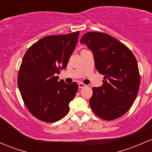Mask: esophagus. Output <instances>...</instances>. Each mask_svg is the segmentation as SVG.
Listing matches in <instances>:
<instances>
[{"label": "esophagus", "mask_w": 152, "mask_h": 152, "mask_svg": "<svg viewBox=\"0 0 152 152\" xmlns=\"http://www.w3.org/2000/svg\"><path fill=\"white\" fill-rule=\"evenodd\" d=\"M85 86H86V85H85L84 83H78V87H79V88H84Z\"/></svg>", "instance_id": "1"}]
</instances>
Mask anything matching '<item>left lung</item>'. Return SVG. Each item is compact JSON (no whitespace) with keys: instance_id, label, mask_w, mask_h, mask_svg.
Returning a JSON list of instances; mask_svg holds the SVG:
<instances>
[{"instance_id":"8db88e82","label":"left lung","mask_w":152,"mask_h":152,"mask_svg":"<svg viewBox=\"0 0 152 152\" xmlns=\"http://www.w3.org/2000/svg\"><path fill=\"white\" fill-rule=\"evenodd\" d=\"M80 42L91 50L96 69L104 76L102 86L92 88V111L107 121L119 118L130 109L139 91L137 59L124 44L106 34L86 33Z\"/></svg>"}]
</instances>
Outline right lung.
Returning <instances> with one entry per match:
<instances>
[{
    "label": "right lung",
    "mask_w": 152,
    "mask_h": 152,
    "mask_svg": "<svg viewBox=\"0 0 152 152\" xmlns=\"http://www.w3.org/2000/svg\"><path fill=\"white\" fill-rule=\"evenodd\" d=\"M79 32L48 36L26 52L18 71V86L24 104L35 117L55 122L69 111V103L78 91L76 82L58 81L78 43Z\"/></svg>",
    "instance_id": "right-lung-1"
}]
</instances>
